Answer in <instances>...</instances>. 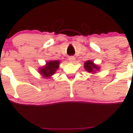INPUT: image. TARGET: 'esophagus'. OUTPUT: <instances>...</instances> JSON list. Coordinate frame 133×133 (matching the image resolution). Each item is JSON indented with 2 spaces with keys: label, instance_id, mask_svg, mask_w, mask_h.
I'll list each match as a JSON object with an SVG mask.
<instances>
[{
  "label": "esophagus",
  "instance_id": "obj_1",
  "mask_svg": "<svg viewBox=\"0 0 133 133\" xmlns=\"http://www.w3.org/2000/svg\"><path fill=\"white\" fill-rule=\"evenodd\" d=\"M68 60L70 63H74V62L75 61V57L73 56H71L68 58Z\"/></svg>",
  "mask_w": 133,
  "mask_h": 133
}]
</instances>
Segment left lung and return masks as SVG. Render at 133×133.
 Here are the masks:
<instances>
[{"instance_id":"obj_1","label":"left lung","mask_w":133,"mask_h":133,"mask_svg":"<svg viewBox=\"0 0 133 133\" xmlns=\"http://www.w3.org/2000/svg\"><path fill=\"white\" fill-rule=\"evenodd\" d=\"M84 68L87 72L91 74H95L96 72L99 71V70H100V67L94 63V62L91 60H88L86 62H84Z\"/></svg>"}]
</instances>
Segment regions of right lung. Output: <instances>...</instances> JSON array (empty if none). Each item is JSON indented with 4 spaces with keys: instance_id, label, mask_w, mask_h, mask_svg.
I'll use <instances>...</instances> for the list:
<instances>
[{
    "instance_id": "obj_1",
    "label": "right lung",
    "mask_w": 133,
    "mask_h": 133,
    "mask_svg": "<svg viewBox=\"0 0 133 133\" xmlns=\"http://www.w3.org/2000/svg\"><path fill=\"white\" fill-rule=\"evenodd\" d=\"M59 64L60 61L59 60L49 61L44 65L38 69V72L43 78H49L57 72V70L59 67Z\"/></svg>"
}]
</instances>
